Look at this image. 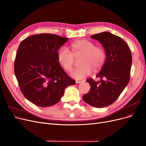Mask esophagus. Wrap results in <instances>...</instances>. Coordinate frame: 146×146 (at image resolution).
I'll use <instances>...</instances> for the list:
<instances>
[{"mask_svg":"<svg viewBox=\"0 0 146 146\" xmlns=\"http://www.w3.org/2000/svg\"><path fill=\"white\" fill-rule=\"evenodd\" d=\"M83 81H76V84H80Z\"/></svg>","mask_w":146,"mask_h":146,"instance_id":"esophagus-1","label":"esophagus"}]
</instances>
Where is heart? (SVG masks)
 Segmentation results:
<instances>
[{
  "label": "heart",
  "instance_id": "heart-1",
  "mask_svg": "<svg viewBox=\"0 0 146 146\" xmlns=\"http://www.w3.org/2000/svg\"><path fill=\"white\" fill-rule=\"evenodd\" d=\"M70 48L72 52L65 47L60 48L57 53L58 60L65 71L70 72L74 65V57L82 56L80 62L81 67L71 73V76L77 79L88 76L93 69L99 71L106 63V50L101 46H97L93 42L86 39L78 40L73 42Z\"/></svg>",
  "mask_w": 146,
  "mask_h": 146
}]
</instances>
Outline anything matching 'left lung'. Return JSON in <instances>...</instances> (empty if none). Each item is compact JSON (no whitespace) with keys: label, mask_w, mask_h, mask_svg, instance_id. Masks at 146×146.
Masks as SVG:
<instances>
[{"label":"left lung","mask_w":146,"mask_h":146,"mask_svg":"<svg viewBox=\"0 0 146 146\" xmlns=\"http://www.w3.org/2000/svg\"><path fill=\"white\" fill-rule=\"evenodd\" d=\"M98 40L106 50V63L96 76L100 81L87 79L90 90L83 95L84 101L97 108L113 104L127 86L132 63L131 50L120 37L109 32H102L91 36Z\"/></svg>","instance_id":"8db88e82"}]
</instances>
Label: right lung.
<instances>
[{
    "label": "right lung",
    "instance_id": "add662e5",
    "mask_svg": "<svg viewBox=\"0 0 146 146\" xmlns=\"http://www.w3.org/2000/svg\"><path fill=\"white\" fill-rule=\"evenodd\" d=\"M68 38L42 33L30 36L19 46L15 74L21 91L37 106L54 105L67 87L74 85L58 60V50Z\"/></svg>",
    "mask_w": 146,
    "mask_h": 146
}]
</instances>
